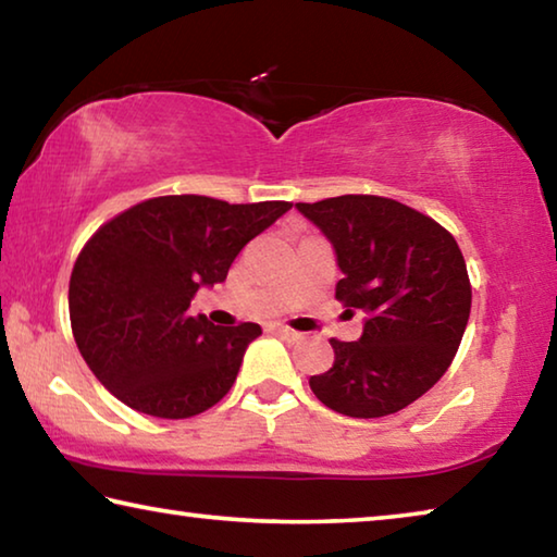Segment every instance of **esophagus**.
Instances as JSON below:
<instances>
[{"mask_svg":"<svg viewBox=\"0 0 557 557\" xmlns=\"http://www.w3.org/2000/svg\"><path fill=\"white\" fill-rule=\"evenodd\" d=\"M270 332H275L277 336H282V338H285V342H292V344L299 342V338H301L299 332H295V329H289L285 324H272Z\"/></svg>","mask_w":557,"mask_h":557,"instance_id":"34e87169","label":"esophagus"}]
</instances>
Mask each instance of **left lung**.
I'll use <instances>...</instances> for the list:
<instances>
[{"label":"left lung","mask_w":557,"mask_h":557,"mask_svg":"<svg viewBox=\"0 0 557 557\" xmlns=\"http://www.w3.org/2000/svg\"><path fill=\"white\" fill-rule=\"evenodd\" d=\"M334 245L336 299L363 312L358 342L332 338L334 366L309 388L348 418H383L425 395L455 358L471 285L457 240L430 215L383 196L297 203Z\"/></svg>","instance_id":"left-lung-1"}]
</instances>
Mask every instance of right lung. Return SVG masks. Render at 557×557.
<instances>
[{"label": "right lung", "mask_w": 557, "mask_h": 557, "mask_svg": "<svg viewBox=\"0 0 557 557\" xmlns=\"http://www.w3.org/2000/svg\"><path fill=\"white\" fill-rule=\"evenodd\" d=\"M289 209V201L157 196L100 225L69 285L75 344L96 379L152 418L213 408L262 329L213 326L203 314L188 317V305L199 287L223 282L245 245Z\"/></svg>", "instance_id": "obj_1"}]
</instances>
